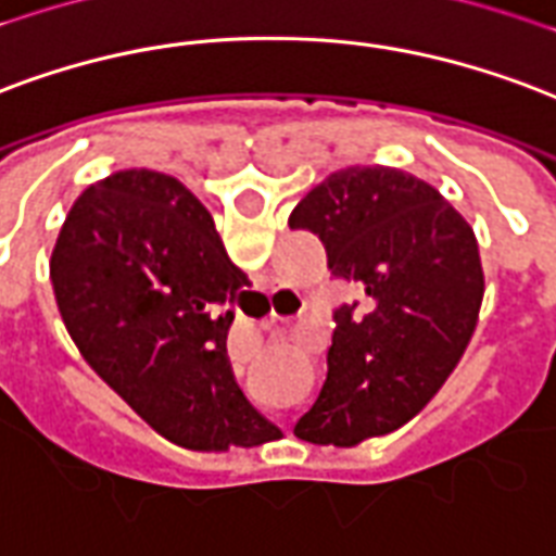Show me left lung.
<instances>
[{"label": "left lung", "instance_id": "8db88e82", "mask_svg": "<svg viewBox=\"0 0 556 556\" xmlns=\"http://www.w3.org/2000/svg\"><path fill=\"white\" fill-rule=\"evenodd\" d=\"M327 250L359 300L332 312L327 380L294 435L359 445L425 409L475 332L483 267L466 217L425 179L394 167L327 176L289 217Z\"/></svg>", "mask_w": 556, "mask_h": 556}]
</instances>
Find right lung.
<instances>
[{
  "mask_svg": "<svg viewBox=\"0 0 556 556\" xmlns=\"http://www.w3.org/2000/svg\"><path fill=\"white\" fill-rule=\"evenodd\" d=\"M79 353L143 421L191 451L277 439L226 356L247 277L179 179L121 170L70 208L49 258Z\"/></svg>",
  "mask_w": 556,
  "mask_h": 556,
  "instance_id": "add662e5",
  "label": "right lung"
}]
</instances>
